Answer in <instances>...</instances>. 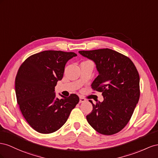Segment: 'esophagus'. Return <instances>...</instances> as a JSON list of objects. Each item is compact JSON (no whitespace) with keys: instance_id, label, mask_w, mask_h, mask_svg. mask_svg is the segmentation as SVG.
<instances>
[{"instance_id":"1","label":"esophagus","mask_w":158,"mask_h":158,"mask_svg":"<svg viewBox=\"0 0 158 158\" xmlns=\"http://www.w3.org/2000/svg\"><path fill=\"white\" fill-rule=\"evenodd\" d=\"M87 100H86V98H84V97H79V102H85Z\"/></svg>"}]
</instances>
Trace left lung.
I'll use <instances>...</instances> for the list:
<instances>
[{
	"label": "left lung",
	"mask_w": 158,
	"mask_h": 158,
	"mask_svg": "<svg viewBox=\"0 0 158 158\" xmlns=\"http://www.w3.org/2000/svg\"><path fill=\"white\" fill-rule=\"evenodd\" d=\"M96 64L98 75L91 84L94 91L102 92V102L93 104L88 114L89 124L98 133L112 135L128 124L139 98V76L129 57L105 48L79 51Z\"/></svg>",
	"instance_id": "obj_1"
}]
</instances>
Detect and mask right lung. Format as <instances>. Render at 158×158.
Returning <instances> with one entry per match:
<instances>
[{
	"label": "right lung",
	"instance_id": "obj_1",
	"mask_svg": "<svg viewBox=\"0 0 158 158\" xmlns=\"http://www.w3.org/2000/svg\"><path fill=\"white\" fill-rule=\"evenodd\" d=\"M74 52L48 50L30 56L22 63L15 79L17 102L30 127L42 134L57 131L79 101V97H56L55 87L62 79L66 63Z\"/></svg>",
	"mask_w": 158,
	"mask_h": 158
}]
</instances>
